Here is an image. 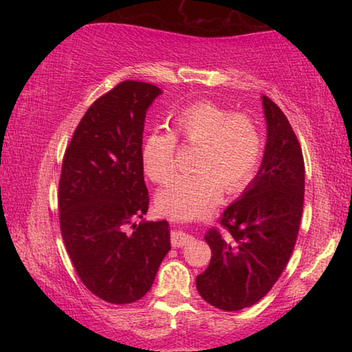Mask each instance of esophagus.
<instances>
[{"label": "esophagus", "mask_w": 352, "mask_h": 352, "mask_svg": "<svg viewBox=\"0 0 352 352\" xmlns=\"http://www.w3.org/2000/svg\"><path fill=\"white\" fill-rule=\"evenodd\" d=\"M192 239H194L192 236L184 233V231L178 230V231H174V233H172L170 243H172V247H184V245H188V243L192 242Z\"/></svg>", "instance_id": "34e87169"}]
</instances>
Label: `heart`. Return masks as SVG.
<instances>
[{
  "mask_svg": "<svg viewBox=\"0 0 352 352\" xmlns=\"http://www.w3.org/2000/svg\"><path fill=\"white\" fill-rule=\"evenodd\" d=\"M172 130H152L142 140L141 160L147 177L163 183L175 170V135L186 144L199 146L195 170L175 175L158 192L160 211L177 219L205 214L222 192L237 190L252 180L258 169L264 136L254 119L217 104L201 100L178 110Z\"/></svg>",
  "mask_w": 352,
  "mask_h": 352,
  "instance_id": "b5f03b06",
  "label": "heart"
}]
</instances>
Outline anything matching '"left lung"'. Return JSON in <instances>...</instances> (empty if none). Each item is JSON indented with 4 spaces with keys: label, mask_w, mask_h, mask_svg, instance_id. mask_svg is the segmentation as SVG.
I'll return each mask as SVG.
<instances>
[{
    "label": "left lung",
    "mask_w": 352,
    "mask_h": 352,
    "mask_svg": "<svg viewBox=\"0 0 352 352\" xmlns=\"http://www.w3.org/2000/svg\"><path fill=\"white\" fill-rule=\"evenodd\" d=\"M267 140L258 174L222 216L226 233H205L211 261L197 276L200 296L234 312L269 294L287 265L305 201V162L281 109L261 96Z\"/></svg>",
    "instance_id": "1"
}]
</instances>
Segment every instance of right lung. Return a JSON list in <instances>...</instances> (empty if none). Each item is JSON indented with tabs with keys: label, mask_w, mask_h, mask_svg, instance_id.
<instances>
[{
	"label": "right lung",
	"mask_w": 352,
	"mask_h": 352,
	"mask_svg": "<svg viewBox=\"0 0 352 352\" xmlns=\"http://www.w3.org/2000/svg\"><path fill=\"white\" fill-rule=\"evenodd\" d=\"M162 93L152 83L121 82L94 100L65 152L58 184L65 247L85 287L111 305L141 300L170 250L168 220L124 231L148 208L142 132Z\"/></svg>",
	"instance_id": "add662e5"
}]
</instances>
